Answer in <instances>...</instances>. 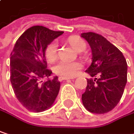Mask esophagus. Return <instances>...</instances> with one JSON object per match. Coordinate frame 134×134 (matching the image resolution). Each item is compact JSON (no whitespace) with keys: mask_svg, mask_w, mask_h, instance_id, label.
Wrapping results in <instances>:
<instances>
[{"mask_svg":"<svg viewBox=\"0 0 134 134\" xmlns=\"http://www.w3.org/2000/svg\"><path fill=\"white\" fill-rule=\"evenodd\" d=\"M59 81H64V80H69V79H71V80H73V79H74V77H59Z\"/></svg>","mask_w":134,"mask_h":134,"instance_id":"1","label":"esophagus"}]
</instances>
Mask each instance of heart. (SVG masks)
<instances>
[{
    "label": "heart",
    "mask_w": 134,
    "mask_h": 134,
    "mask_svg": "<svg viewBox=\"0 0 134 134\" xmlns=\"http://www.w3.org/2000/svg\"><path fill=\"white\" fill-rule=\"evenodd\" d=\"M68 42L71 46V47L76 51H78L81 48H85V42L77 36H73L69 38ZM57 55V42H53L47 46L46 49V56L49 60L52 61L55 60ZM81 68V64L80 62H77V61L70 62V61L60 60L54 66V72L60 75L71 77L75 75Z\"/></svg>",
    "instance_id": "b5f03b06"
}]
</instances>
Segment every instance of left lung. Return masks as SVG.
<instances>
[{
    "label": "left lung",
    "mask_w": 134,
    "mask_h": 134,
    "mask_svg": "<svg viewBox=\"0 0 134 134\" xmlns=\"http://www.w3.org/2000/svg\"><path fill=\"white\" fill-rule=\"evenodd\" d=\"M81 36L92 49V62L86 72L94 77L87 80L82 103L89 112L104 114L120 101L127 81V64L120 50L102 36L85 32Z\"/></svg>",
    "instance_id": "1"
}]
</instances>
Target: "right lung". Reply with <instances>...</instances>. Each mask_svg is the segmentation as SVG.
<instances>
[{
	"label": "right lung",
	"instance_id": "right-lung-1",
	"mask_svg": "<svg viewBox=\"0 0 134 134\" xmlns=\"http://www.w3.org/2000/svg\"><path fill=\"white\" fill-rule=\"evenodd\" d=\"M64 32L53 31L44 26H32L17 40L11 53V83L16 98L28 110L41 113L53 105L60 88L58 77L48 78L46 49Z\"/></svg>",
	"mask_w": 134,
	"mask_h": 134
}]
</instances>
